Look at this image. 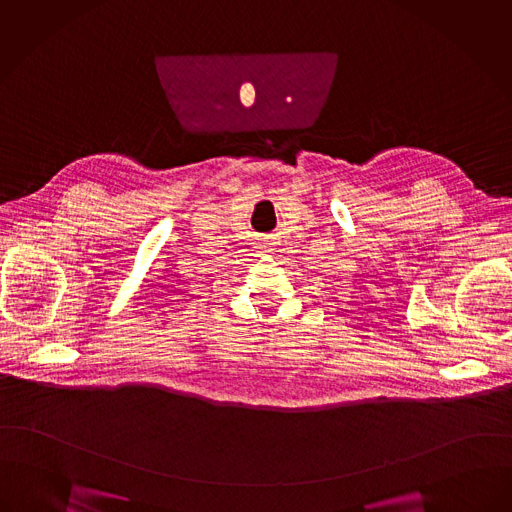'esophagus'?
<instances>
[{
    "instance_id": "34e87169",
    "label": "esophagus",
    "mask_w": 512,
    "mask_h": 512,
    "mask_svg": "<svg viewBox=\"0 0 512 512\" xmlns=\"http://www.w3.org/2000/svg\"><path fill=\"white\" fill-rule=\"evenodd\" d=\"M259 247H261L265 253H271V251H274V241H272V238H263Z\"/></svg>"
}]
</instances>
